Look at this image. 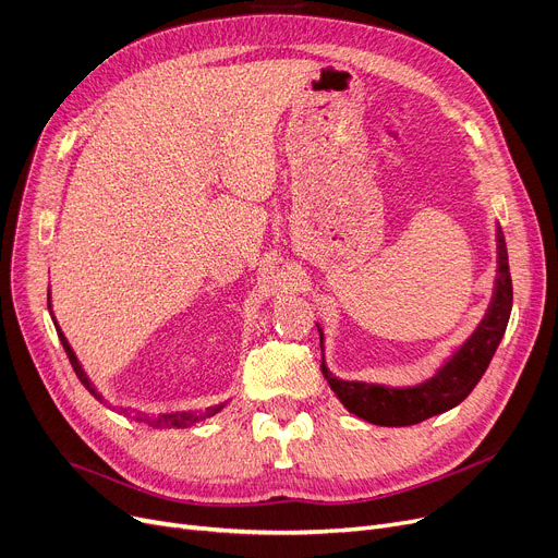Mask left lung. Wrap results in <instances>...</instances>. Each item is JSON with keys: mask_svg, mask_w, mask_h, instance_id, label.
<instances>
[{"mask_svg": "<svg viewBox=\"0 0 558 558\" xmlns=\"http://www.w3.org/2000/svg\"><path fill=\"white\" fill-rule=\"evenodd\" d=\"M497 238V271H495V289L490 305L480 320L475 332L468 337L454 353L446 360V364L434 373V377L416 387H385L368 383H348V379L335 377L326 360L320 362L330 389L341 400V404L350 414H355L373 425L383 427H404L416 425L436 414H444L448 409L457 407L475 389V385L486 373L497 345H500L513 305V287L509 271V255L505 232L495 226ZM320 350H324V330L318 328Z\"/></svg>", "mask_w": 558, "mask_h": 558, "instance_id": "1", "label": "left lung"}]
</instances>
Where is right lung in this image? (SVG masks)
<instances>
[{
	"label": "right lung",
	"instance_id": "1",
	"mask_svg": "<svg viewBox=\"0 0 558 558\" xmlns=\"http://www.w3.org/2000/svg\"><path fill=\"white\" fill-rule=\"evenodd\" d=\"M49 314H51V303H49ZM51 318H53V314H51ZM53 326H56V332H58V339H61V343H63V348H65V353H68V357H70V362H72V368H74V373H76V377L81 379V385L90 391L99 402H104V404H108V400H104V396L95 389V385L90 383V377L85 375V371L81 368V364H78V360H76V355H74V350H72V345H70V341L65 339V335H63V330H61V326H58V320L53 318ZM226 407V402H219V404H213V407H208V409H203V412H171V414H158V416H146V414H135V421H146L149 423L151 427H160V429H169V427H190V425H194V423H198V421H203V418H210V416H215V414H219L221 409ZM122 414H131L129 409H120Z\"/></svg>",
	"mask_w": 558,
	"mask_h": 558
}]
</instances>
